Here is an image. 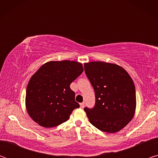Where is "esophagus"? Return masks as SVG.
Returning a JSON list of instances; mask_svg holds the SVG:
<instances>
[{
    "mask_svg": "<svg viewBox=\"0 0 158 158\" xmlns=\"http://www.w3.org/2000/svg\"><path fill=\"white\" fill-rule=\"evenodd\" d=\"M79 105H80V107H81V109H84V108L85 104H84V102H81V103H80V104H79Z\"/></svg>",
    "mask_w": 158,
    "mask_h": 158,
    "instance_id": "esophagus-1",
    "label": "esophagus"
}]
</instances>
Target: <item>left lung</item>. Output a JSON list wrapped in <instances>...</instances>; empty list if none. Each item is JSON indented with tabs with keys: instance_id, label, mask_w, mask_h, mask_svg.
Returning a JSON list of instances; mask_svg holds the SVG:
<instances>
[{
	"instance_id": "left-lung-1",
	"label": "left lung",
	"mask_w": 158,
	"mask_h": 158,
	"mask_svg": "<svg viewBox=\"0 0 158 158\" xmlns=\"http://www.w3.org/2000/svg\"><path fill=\"white\" fill-rule=\"evenodd\" d=\"M84 70L95 94L94 107L84 108L90 123L102 132H118L135 114L137 102L133 80L124 68L114 63H85Z\"/></svg>"
}]
</instances>
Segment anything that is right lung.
I'll use <instances>...</instances> for the list:
<instances>
[{
    "mask_svg": "<svg viewBox=\"0 0 158 158\" xmlns=\"http://www.w3.org/2000/svg\"><path fill=\"white\" fill-rule=\"evenodd\" d=\"M84 71L74 60L49 61L29 80L26 107L29 116L44 127H53L68 121L79 105L69 85Z\"/></svg>",
    "mask_w": 158,
    "mask_h": 158,
    "instance_id": "add662e5",
    "label": "right lung"
}]
</instances>
